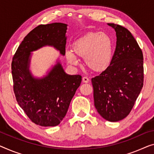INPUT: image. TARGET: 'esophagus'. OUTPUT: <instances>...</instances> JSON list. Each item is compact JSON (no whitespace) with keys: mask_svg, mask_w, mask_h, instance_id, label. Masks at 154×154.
<instances>
[{"mask_svg":"<svg viewBox=\"0 0 154 154\" xmlns=\"http://www.w3.org/2000/svg\"><path fill=\"white\" fill-rule=\"evenodd\" d=\"M82 82H83L84 83H88V82H90V79H89L88 77H84L83 78H82Z\"/></svg>","mask_w":154,"mask_h":154,"instance_id":"esophagus-1","label":"esophagus"}]
</instances>
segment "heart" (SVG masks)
Wrapping results in <instances>:
<instances>
[{
    "label": "heart",
    "instance_id": "1",
    "mask_svg": "<svg viewBox=\"0 0 154 154\" xmlns=\"http://www.w3.org/2000/svg\"><path fill=\"white\" fill-rule=\"evenodd\" d=\"M72 51L66 52L71 65H77V57L84 59V64L95 73H102L111 66L114 53V42L111 36L101 32H90L75 41Z\"/></svg>",
    "mask_w": 154,
    "mask_h": 154
}]
</instances>
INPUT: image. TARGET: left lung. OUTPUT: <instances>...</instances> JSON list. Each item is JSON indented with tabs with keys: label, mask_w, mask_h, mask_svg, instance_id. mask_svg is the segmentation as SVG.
<instances>
[{
	"label": "left lung",
	"mask_w": 154,
	"mask_h": 154,
	"mask_svg": "<svg viewBox=\"0 0 154 154\" xmlns=\"http://www.w3.org/2000/svg\"><path fill=\"white\" fill-rule=\"evenodd\" d=\"M116 32V48L110 67L91 79L94 104L101 116L118 122L131 111L143 88V54L125 27L108 23Z\"/></svg>",
	"instance_id": "obj_1"
}]
</instances>
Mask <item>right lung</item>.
I'll use <instances>...</instances> for the list:
<instances>
[{"instance_id":"1","label":"right lung","mask_w":154,"mask_h":154,"mask_svg":"<svg viewBox=\"0 0 154 154\" xmlns=\"http://www.w3.org/2000/svg\"><path fill=\"white\" fill-rule=\"evenodd\" d=\"M67 26L52 23L35 27L23 40L11 62L14 92L18 104L34 123L41 127L60 124L80 86L82 76L68 75L57 59L46 75L35 77L29 70L31 52L48 45L64 56Z\"/></svg>"}]
</instances>
